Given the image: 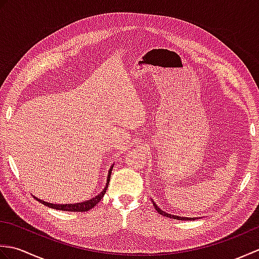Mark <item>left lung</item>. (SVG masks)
<instances>
[{"mask_svg": "<svg viewBox=\"0 0 259 259\" xmlns=\"http://www.w3.org/2000/svg\"><path fill=\"white\" fill-rule=\"evenodd\" d=\"M152 200V199H151ZM152 203H153V207L156 208V210L160 213V214H162V216H164V217H169V218H174V219H178V221H196L197 219V217H181V216H176V214H171V213H168V212H166V211H163V210H161L160 208L158 207V205L157 203L152 200Z\"/></svg>", "mask_w": 259, "mask_h": 259, "instance_id": "8db88e82", "label": "left lung"}]
</instances>
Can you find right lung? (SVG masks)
<instances>
[{"mask_svg": "<svg viewBox=\"0 0 259 259\" xmlns=\"http://www.w3.org/2000/svg\"><path fill=\"white\" fill-rule=\"evenodd\" d=\"M112 168H113V164L111 167H110L109 171H108V176H107V183H106V187H104L103 190L100 192V194L97 195L96 197L91 198L89 200H85V201H82V202H75V203H52V202H48L45 201L42 199H38L35 196H33V198H35V199L43 203V205L47 206V207H50L52 209H58V210H62V211H88L95 207L96 205H98L99 201H100L104 194H106V190L109 186V181H110V177H111V171H112Z\"/></svg>", "mask_w": 259, "mask_h": 259, "instance_id": "right-lung-1", "label": "right lung"}]
</instances>
